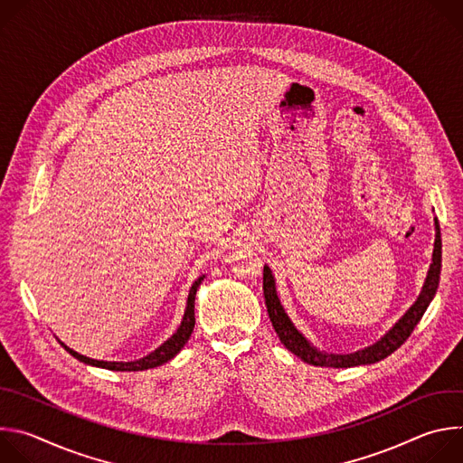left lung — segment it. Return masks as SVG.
I'll list each match as a JSON object with an SVG mask.
<instances>
[{
	"mask_svg": "<svg viewBox=\"0 0 463 463\" xmlns=\"http://www.w3.org/2000/svg\"><path fill=\"white\" fill-rule=\"evenodd\" d=\"M436 227V240H434V250H432V263L429 268L423 289L418 297V300L411 306V309L392 326V329L372 346L364 350H357L354 354H326L317 350L291 322L288 317L284 306L280 304V298L277 295L275 277L268 266H263V297H266V306L269 318L273 322L275 332L280 339V343L297 357H300L304 363L313 366H329V368H352L361 364H373L390 354L398 350L414 332V327L421 320L423 313L427 311L429 304L432 302L438 284H439V273H441V232L438 218H434Z\"/></svg>",
	"mask_w": 463,
	"mask_h": 463,
	"instance_id": "8db88e82",
	"label": "left lung"
}]
</instances>
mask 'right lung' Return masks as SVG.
<instances>
[{
    "instance_id": "obj_1",
    "label": "right lung",
    "mask_w": 463,
    "mask_h": 463,
    "mask_svg": "<svg viewBox=\"0 0 463 463\" xmlns=\"http://www.w3.org/2000/svg\"><path fill=\"white\" fill-rule=\"evenodd\" d=\"M205 275H202L200 279H197L192 288H190V293H188V300H186V309H184V315H183V320L177 327V332L168 339L165 341L157 350H154L152 354H148L146 357L143 359H137V361H128V363H117V361H97V359H90L86 355H80L77 354L75 350H71L70 346H65L63 343H60L65 350H68L75 359L86 363V364H91V366H99V368H106V370H115V372H139V370H148V368H156V366H161L165 363H168L170 359H174L181 348L186 345V341L190 339L192 335V329H194V324H195V317H194V300H195V291L197 288H200V284L203 282Z\"/></svg>"
}]
</instances>
